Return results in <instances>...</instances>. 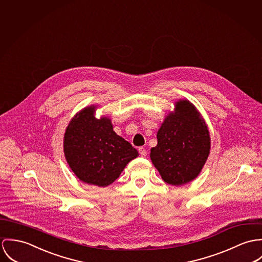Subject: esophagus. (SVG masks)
Wrapping results in <instances>:
<instances>
[{"label":"esophagus","mask_w":262,"mask_h":262,"mask_svg":"<svg viewBox=\"0 0 262 262\" xmlns=\"http://www.w3.org/2000/svg\"><path fill=\"white\" fill-rule=\"evenodd\" d=\"M139 152H140L141 157L145 158V156H146V149H145V147H143V146L139 148Z\"/></svg>","instance_id":"34e87169"}]
</instances>
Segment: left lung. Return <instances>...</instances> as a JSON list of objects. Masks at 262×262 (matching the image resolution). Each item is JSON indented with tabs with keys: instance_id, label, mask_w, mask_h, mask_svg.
<instances>
[{
	"instance_id": "obj_1",
	"label": "left lung",
	"mask_w": 262,
	"mask_h": 262,
	"mask_svg": "<svg viewBox=\"0 0 262 262\" xmlns=\"http://www.w3.org/2000/svg\"><path fill=\"white\" fill-rule=\"evenodd\" d=\"M157 139L150 160L166 183L181 186L201 172L210 151V136L201 115L190 101L176 103V113L166 117Z\"/></svg>"
}]
</instances>
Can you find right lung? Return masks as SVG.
<instances>
[{
    "label": "right lung",
    "mask_w": 262,
    "mask_h": 262,
    "mask_svg": "<svg viewBox=\"0 0 262 262\" xmlns=\"http://www.w3.org/2000/svg\"><path fill=\"white\" fill-rule=\"evenodd\" d=\"M94 113L95 107L90 106L72 118L64 135V154L80 181L106 187L139 152L114 132L110 118L96 119Z\"/></svg>",
    "instance_id": "1"
}]
</instances>
